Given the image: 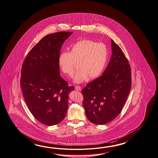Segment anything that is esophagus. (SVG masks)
<instances>
[{
	"label": "esophagus",
	"instance_id": "obj_1",
	"mask_svg": "<svg viewBox=\"0 0 158 158\" xmlns=\"http://www.w3.org/2000/svg\"><path fill=\"white\" fill-rule=\"evenodd\" d=\"M75 89L77 91H80L81 89V87L80 86H75Z\"/></svg>",
	"mask_w": 158,
	"mask_h": 158
}]
</instances>
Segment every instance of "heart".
I'll return each mask as SVG.
<instances>
[{
	"mask_svg": "<svg viewBox=\"0 0 158 158\" xmlns=\"http://www.w3.org/2000/svg\"><path fill=\"white\" fill-rule=\"evenodd\" d=\"M108 49L102 43L90 40H82L70 47L69 52H63L58 58L61 71L69 77L75 73L76 63L78 70L74 77V82L80 83L98 77L103 72L108 59Z\"/></svg>",
	"mask_w": 158,
	"mask_h": 158,
	"instance_id": "1",
	"label": "heart"
}]
</instances>
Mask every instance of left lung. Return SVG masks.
Listing matches in <instances>:
<instances>
[{"mask_svg": "<svg viewBox=\"0 0 158 158\" xmlns=\"http://www.w3.org/2000/svg\"><path fill=\"white\" fill-rule=\"evenodd\" d=\"M111 48L112 56L102 75L82 90L86 116L97 125L109 123L120 114L131 87L129 61L113 40Z\"/></svg>", "mask_w": 158, "mask_h": 158, "instance_id": "left-lung-1", "label": "left lung"}]
</instances>
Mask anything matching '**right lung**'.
Instances as JSON below:
<instances>
[{
	"label": "right lung",
	"instance_id": "right-lung-1",
	"mask_svg": "<svg viewBox=\"0 0 158 158\" xmlns=\"http://www.w3.org/2000/svg\"><path fill=\"white\" fill-rule=\"evenodd\" d=\"M72 33L47 35L29 52L22 67L20 87L26 104L35 119L48 126L64 119L69 93L75 89L60 77L58 64L60 48Z\"/></svg>",
	"mask_w": 158,
	"mask_h": 158
}]
</instances>
